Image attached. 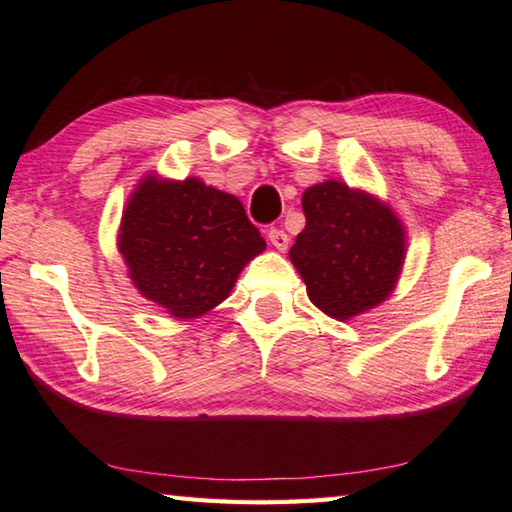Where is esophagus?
Listing matches in <instances>:
<instances>
[{"label":"esophagus","instance_id":"1","mask_svg":"<svg viewBox=\"0 0 512 512\" xmlns=\"http://www.w3.org/2000/svg\"><path fill=\"white\" fill-rule=\"evenodd\" d=\"M269 243H272L276 249H278V252H285V249H287V245H289V236L285 234V231L283 229H269Z\"/></svg>","mask_w":512,"mask_h":512}]
</instances>
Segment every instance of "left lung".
Masks as SVG:
<instances>
[{"label": "left lung", "instance_id": "8db88e82", "mask_svg": "<svg viewBox=\"0 0 512 512\" xmlns=\"http://www.w3.org/2000/svg\"><path fill=\"white\" fill-rule=\"evenodd\" d=\"M305 229L289 249L310 301L347 321L388 296L403 265L406 236L379 200L327 180L303 194Z\"/></svg>", "mask_w": 512, "mask_h": 512}]
</instances>
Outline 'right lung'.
Listing matches in <instances>:
<instances>
[{
    "mask_svg": "<svg viewBox=\"0 0 512 512\" xmlns=\"http://www.w3.org/2000/svg\"><path fill=\"white\" fill-rule=\"evenodd\" d=\"M118 247L142 296L194 318L225 301L265 240L236 196L198 178L149 176L124 209Z\"/></svg>",
    "mask_w": 512,
    "mask_h": 512,
    "instance_id": "obj_1",
    "label": "right lung"
}]
</instances>
